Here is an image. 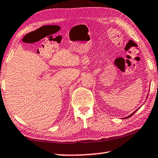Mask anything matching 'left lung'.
<instances>
[{
	"label": "left lung",
	"instance_id": "8db88e82",
	"mask_svg": "<svg viewBox=\"0 0 158 158\" xmlns=\"http://www.w3.org/2000/svg\"><path fill=\"white\" fill-rule=\"evenodd\" d=\"M138 109H139V108H138ZM138 109H137V110H138ZM136 111H134V112L133 113H131V115H129V116H127V117H126V118H125V119H127V118H130L131 115H133V114H134V113H135V112H136Z\"/></svg>",
	"mask_w": 158,
	"mask_h": 158
}]
</instances>
